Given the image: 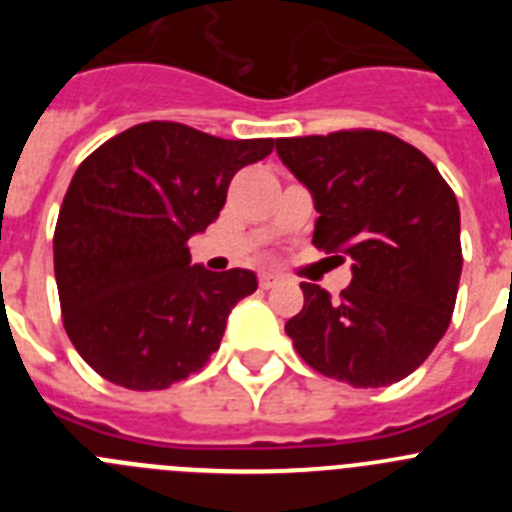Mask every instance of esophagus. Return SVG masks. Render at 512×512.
<instances>
[{"label": "esophagus", "mask_w": 512, "mask_h": 512, "mask_svg": "<svg viewBox=\"0 0 512 512\" xmlns=\"http://www.w3.org/2000/svg\"><path fill=\"white\" fill-rule=\"evenodd\" d=\"M279 282H282V279H279L277 274H271V271H264V274H261V277H259V284H261V289H271V287H277Z\"/></svg>", "instance_id": "34e87169"}]
</instances>
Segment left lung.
Here are the masks:
<instances>
[{
	"mask_svg": "<svg viewBox=\"0 0 512 512\" xmlns=\"http://www.w3.org/2000/svg\"><path fill=\"white\" fill-rule=\"evenodd\" d=\"M282 164L310 189L312 243L351 259L330 300L302 282L305 305L284 330L315 372L354 387L400 382L451 323L461 277L459 202L431 158L382 130L279 138Z\"/></svg>",
	"mask_w": 512,
	"mask_h": 512,
	"instance_id": "obj_1",
	"label": "left lung"
}]
</instances>
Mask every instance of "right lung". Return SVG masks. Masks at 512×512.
<instances>
[{"label":"right lung","instance_id":"right-lung-1","mask_svg":"<svg viewBox=\"0 0 512 512\" xmlns=\"http://www.w3.org/2000/svg\"><path fill=\"white\" fill-rule=\"evenodd\" d=\"M274 151L271 138L225 140L182 122H140L81 161L53 235L63 328L107 382L166 390L220 348L248 269L207 271L187 241L215 223L228 184Z\"/></svg>","mask_w":512,"mask_h":512}]
</instances>
